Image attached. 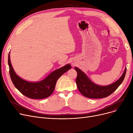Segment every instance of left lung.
<instances>
[{"mask_svg": "<svg viewBox=\"0 0 133 133\" xmlns=\"http://www.w3.org/2000/svg\"><path fill=\"white\" fill-rule=\"evenodd\" d=\"M74 69L77 72L76 83L80 92L88 98L100 99L106 97L115 91L123 82L127 68H125L122 75L119 79L112 84L106 86H101L95 84L80 69L77 67H75Z\"/></svg>", "mask_w": 133, "mask_h": 133, "instance_id": "8db88e82", "label": "left lung"}]
</instances>
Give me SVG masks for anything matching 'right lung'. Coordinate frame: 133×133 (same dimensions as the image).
I'll return each mask as SVG.
<instances>
[{
	"label": "right lung",
	"instance_id": "1",
	"mask_svg": "<svg viewBox=\"0 0 133 133\" xmlns=\"http://www.w3.org/2000/svg\"><path fill=\"white\" fill-rule=\"evenodd\" d=\"M8 64L10 77L13 85L21 93L34 99H42L50 96L54 91L58 79L72 67L70 65L67 64L53 71L43 80L30 82L20 78L16 74L11 65L10 54L8 57Z\"/></svg>",
	"mask_w": 133,
	"mask_h": 133
}]
</instances>
